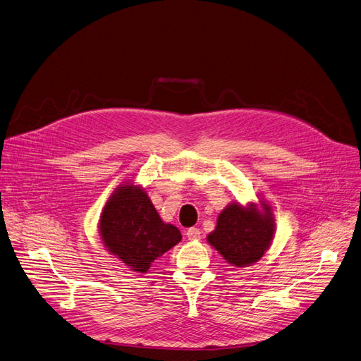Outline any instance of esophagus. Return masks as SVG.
Wrapping results in <instances>:
<instances>
[{"label":"esophagus","instance_id":"34e87169","mask_svg":"<svg viewBox=\"0 0 361 361\" xmlns=\"http://www.w3.org/2000/svg\"><path fill=\"white\" fill-rule=\"evenodd\" d=\"M187 238H189V240H199L200 239V230L199 228H196V227H192V228H189L187 230Z\"/></svg>","mask_w":361,"mask_h":361}]
</instances>
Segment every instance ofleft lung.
<instances>
[{
  "instance_id": "1",
  "label": "left lung",
  "mask_w": 361,
  "mask_h": 361,
  "mask_svg": "<svg viewBox=\"0 0 361 361\" xmlns=\"http://www.w3.org/2000/svg\"><path fill=\"white\" fill-rule=\"evenodd\" d=\"M276 233L271 207L262 197L247 205L231 202L219 212L207 240L233 267H249L270 249Z\"/></svg>"
}]
</instances>
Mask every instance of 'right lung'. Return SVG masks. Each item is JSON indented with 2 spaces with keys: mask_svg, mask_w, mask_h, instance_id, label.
<instances>
[{
  "mask_svg": "<svg viewBox=\"0 0 361 361\" xmlns=\"http://www.w3.org/2000/svg\"><path fill=\"white\" fill-rule=\"evenodd\" d=\"M99 233L109 254L142 274L181 240L180 230L162 221L147 192L133 181L121 184L109 196L99 219Z\"/></svg>",
  "mask_w": 361,
  "mask_h": 361,
  "instance_id": "right-lung-1",
  "label": "right lung"
}]
</instances>
